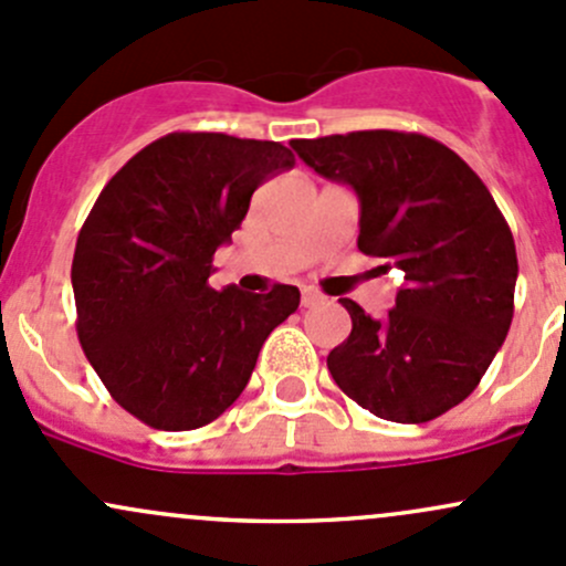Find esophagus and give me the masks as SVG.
I'll return each mask as SVG.
<instances>
[{
  "mask_svg": "<svg viewBox=\"0 0 566 566\" xmlns=\"http://www.w3.org/2000/svg\"><path fill=\"white\" fill-rule=\"evenodd\" d=\"M318 302H324V296H321L318 291L302 289V307H313V305H318Z\"/></svg>",
  "mask_w": 566,
  "mask_h": 566,
  "instance_id": "esophagus-1",
  "label": "esophagus"
}]
</instances>
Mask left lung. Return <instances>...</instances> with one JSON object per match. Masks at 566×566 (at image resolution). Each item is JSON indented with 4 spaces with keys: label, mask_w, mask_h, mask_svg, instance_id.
I'll return each mask as SVG.
<instances>
[{
    "label": "left lung",
    "mask_w": 566,
    "mask_h": 566,
    "mask_svg": "<svg viewBox=\"0 0 566 566\" xmlns=\"http://www.w3.org/2000/svg\"><path fill=\"white\" fill-rule=\"evenodd\" d=\"M358 197V251L405 272L382 318L343 300L354 329L326 356L334 382L378 418L427 423L464 402L513 321L518 259L494 197L461 156L416 132L294 139Z\"/></svg>",
    "instance_id": "1"
}]
</instances>
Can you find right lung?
Wrapping results in <instances>:
<instances>
[{
  "instance_id": "right-lung-1",
  "label": "right lung",
  "mask_w": 566,
  "mask_h": 566,
  "mask_svg": "<svg viewBox=\"0 0 566 566\" xmlns=\"http://www.w3.org/2000/svg\"><path fill=\"white\" fill-rule=\"evenodd\" d=\"M294 167L270 139L172 132L132 156L91 208L72 259L77 339L126 412L164 431L216 421L251 380L296 285L216 291L212 256L253 191Z\"/></svg>"
}]
</instances>
